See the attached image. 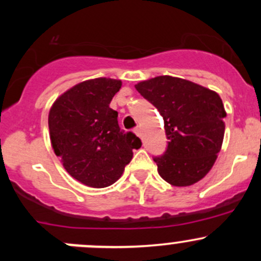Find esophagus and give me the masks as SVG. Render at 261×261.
<instances>
[{"mask_svg": "<svg viewBox=\"0 0 261 261\" xmlns=\"http://www.w3.org/2000/svg\"><path fill=\"white\" fill-rule=\"evenodd\" d=\"M134 133H135L138 136H141V131H140V128H139V127L134 128Z\"/></svg>", "mask_w": 261, "mask_h": 261, "instance_id": "obj_1", "label": "esophagus"}]
</instances>
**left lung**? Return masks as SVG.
<instances>
[{
	"instance_id": "left-lung-1",
	"label": "left lung",
	"mask_w": 261,
	"mask_h": 261,
	"mask_svg": "<svg viewBox=\"0 0 261 261\" xmlns=\"http://www.w3.org/2000/svg\"><path fill=\"white\" fill-rule=\"evenodd\" d=\"M164 120L168 147L155 156L158 173L175 187H188L211 170L222 146L226 117L216 92L181 78L159 75L135 86Z\"/></svg>"
}]
</instances>
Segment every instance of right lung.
Segmentation results:
<instances>
[{
    "label": "right lung",
    "mask_w": 261,
    "mask_h": 261,
    "mask_svg": "<svg viewBox=\"0 0 261 261\" xmlns=\"http://www.w3.org/2000/svg\"><path fill=\"white\" fill-rule=\"evenodd\" d=\"M121 81L94 78L58 97L49 112V133L64 169L84 186L105 188L122 175L141 140L118 126L110 107Z\"/></svg>",
    "instance_id": "1"
}]
</instances>
